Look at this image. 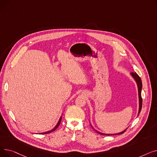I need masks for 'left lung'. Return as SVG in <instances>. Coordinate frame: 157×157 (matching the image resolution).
I'll return each mask as SVG.
<instances>
[{
	"label": "left lung",
	"mask_w": 157,
	"mask_h": 157,
	"mask_svg": "<svg viewBox=\"0 0 157 157\" xmlns=\"http://www.w3.org/2000/svg\"><path fill=\"white\" fill-rule=\"evenodd\" d=\"M132 76L134 77V78L135 79L136 83L137 84V86H138V92H139V113H138V115L140 113V112H141V108H142V105H143V100H142V97H141V90H142V81H141V78H140L138 74L136 73V72H132L131 73ZM127 130V129H126ZM126 130H125L124 131L121 132L120 133H118V134H113V135H118V134H121L123 133H124L126 131ZM98 133H99L101 135H106V136H110V134H102V133H101L99 132H97ZM112 135V134H111Z\"/></svg>",
	"instance_id": "obj_1"
}]
</instances>
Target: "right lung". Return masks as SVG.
<instances>
[{"mask_svg": "<svg viewBox=\"0 0 157 157\" xmlns=\"http://www.w3.org/2000/svg\"><path fill=\"white\" fill-rule=\"evenodd\" d=\"M61 120H62V117H60V120H59V122H58V123H57V125H56V127L53 129V130H50V131H48V132H44V133H42V134H48V133H50V132H53V131H54V130H55L57 128H58V127L59 126V125H60V122H61Z\"/></svg>", "mask_w": 157, "mask_h": 157, "instance_id": "obj_1", "label": "right lung"}]
</instances>
